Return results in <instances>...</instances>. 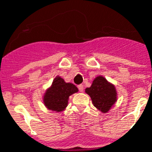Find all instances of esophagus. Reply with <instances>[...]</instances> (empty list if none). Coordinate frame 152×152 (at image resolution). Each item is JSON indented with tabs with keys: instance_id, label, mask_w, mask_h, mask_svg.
Instances as JSON below:
<instances>
[{
	"instance_id": "obj_1",
	"label": "esophagus",
	"mask_w": 152,
	"mask_h": 152,
	"mask_svg": "<svg viewBox=\"0 0 152 152\" xmlns=\"http://www.w3.org/2000/svg\"><path fill=\"white\" fill-rule=\"evenodd\" d=\"M78 90H79L80 92H83V90H84L83 85H82V84H80V85H78Z\"/></svg>"
}]
</instances>
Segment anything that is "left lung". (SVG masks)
<instances>
[{
    "label": "left lung",
    "mask_w": 152,
    "mask_h": 152,
    "mask_svg": "<svg viewBox=\"0 0 152 152\" xmlns=\"http://www.w3.org/2000/svg\"><path fill=\"white\" fill-rule=\"evenodd\" d=\"M94 106L102 113H107L118 101V92L113 83L107 81L102 75L94 78L92 85L85 89Z\"/></svg>",
    "instance_id": "left-lung-1"
}]
</instances>
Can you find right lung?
<instances>
[{"instance_id": "right-lung-1", "label": "right lung", "mask_w": 152, "mask_h": 152, "mask_svg": "<svg viewBox=\"0 0 152 152\" xmlns=\"http://www.w3.org/2000/svg\"><path fill=\"white\" fill-rule=\"evenodd\" d=\"M78 92V88L74 84L66 83L64 78L58 75L43 94V103L48 110L61 113L68 107L70 96Z\"/></svg>"}]
</instances>
